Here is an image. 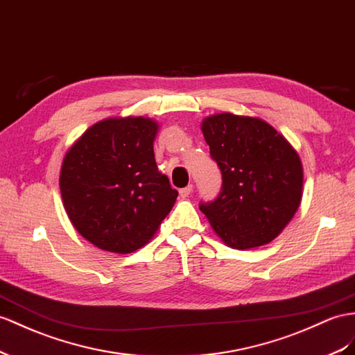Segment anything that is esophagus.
Returning a JSON list of instances; mask_svg holds the SVG:
<instances>
[{
	"mask_svg": "<svg viewBox=\"0 0 355 355\" xmlns=\"http://www.w3.org/2000/svg\"><path fill=\"white\" fill-rule=\"evenodd\" d=\"M192 190H193L192 184H189V186H186L183 189H180V196L181 198H187L190 193H192Z\"/></svg>",
	"mask_w": 355,
	"mask_h": 355,
	"instance_id": "esophagus-1",
	"label": "esophagus"
}]
</instances>
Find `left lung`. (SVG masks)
I'll return each mask as SVG.
<instances>
[{
    "mask_svg": "<svg viewBox=\"0 0 355 355\" xmlns=\"http://www.w3.org/2000/svg\"><path fill=\"white\" fill-rule=\"evenodd\" d=\"M201 130L223 180L219 196L199 205L217 237L239 250L272 241L302 202L298 153L257 116L216 114L204 118Z\"/></svg>",
    "mask_w": 355,
    "mask_h": 355,
    "instance_id": "obj_1",
    "label": "left lung"
}]
</instances>
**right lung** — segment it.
I'll list each match as a JSON object with an SVG mask.
<instances>
[{
  "instance_id": "add662e5",
  "label": "right lung",
  "mask_w": 355,
  "mask_h": 355,
  "mask_svg": "<svg viewBox=\"0 0 355 355\" xmlns=\"http://www.w3.org/2000/svg\"><path fill=\"white\" fill-rule=\"evenodd\" d=\"M157 132L151 118H106L62 159V205L75 230L96 248L123 255L141 249L174 207L178 192L154 159Z\"/></svg>"
}]
</instances>
